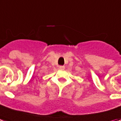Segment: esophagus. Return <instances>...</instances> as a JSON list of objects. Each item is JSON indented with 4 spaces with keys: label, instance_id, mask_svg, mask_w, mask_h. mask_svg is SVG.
Listing matches in <instances>:
<instances>
[{
    "label": "esophagus",
    "instance_id": "1",
    "mask_svg": "<svg viewBox=\"0 0 121 121\" xmlns=\"http://www.w3.org/2000/svg\"><path fill=\"white\" fill-rule=\"evenodd\" d=\"M65 68V67L64 66H60V67H59V69H60V70H64Z\"/></svg>",
    "mask_w": 121,
    "mask_h": 121
}]
</instances>
